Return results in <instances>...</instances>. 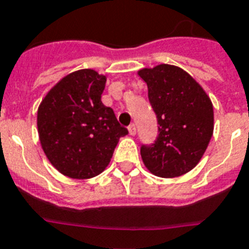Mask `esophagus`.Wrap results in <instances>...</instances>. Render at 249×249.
I'll return each mask as SVG.
<instances>
[{
    "label": "esophagus",
    "mask_w": 249,
    "mask_h": 249,
    "mask_svg": "<svg viewBox=\"0 0 249 249\" xmlns=\"http://www.w3.org/2000/svg\"><path fill=\"white\" fill-rule=\"evenodd\" d=\"M128 132L131 136H135V135H136V127H135V124H131V126L128 127Z\"/></svg>",
    "instance_id": "34e87169"
}]
</instances>
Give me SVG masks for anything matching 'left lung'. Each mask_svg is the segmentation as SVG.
Wrapping results in <instances>:
<instances>
[{
    "label": "left lung",
    "instance_id": "1",
    "mask_svg": "<svg viewBox=\"0 0 249 249\" xmlns=\"http://www.w3.org/2000/svg\"><path fill=\"white\" fill-rule=\"evenodd\" d=\"M149 102L157 114L159 135L155 143L141 146L147 169L161 178L188 173L198 164L213 132V108L202 86L173 65L140 70Z\"/></svg>",
    "mask_w": 249,
    "mask_h": 249
}]
</instances>
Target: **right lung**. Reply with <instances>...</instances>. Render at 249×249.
Here are the masks:
<instances>
[{"label":"right lung","mask_w":249,"mask_h":249,"mask_svg":"<svg viewBox=\"0 0 249 249\" xmlns=\"http://www.w3.org/2000/svg\"><path fill=\"white\" fill-rule=\"evenodd\" d=\"M107 76L91 69L69 73L47 92L38 108L39 140L59 173L89 179L106 169L122 127L112 108L102 103Z\"/></svg>","instance_id":"add662e5"}]
</instances>
